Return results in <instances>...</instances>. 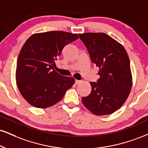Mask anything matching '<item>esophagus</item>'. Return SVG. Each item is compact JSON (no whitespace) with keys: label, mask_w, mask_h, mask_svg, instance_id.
Instances as JSON below:
<instances>
[{"label":"esophagus","mask_w":148,"mask_h":148,"mask_svg":"<svg viewBox=\"0 0 148 148\" xmlns=\"http://www.w3.org/2000/svg\"><path fill=\"white\" fill-rule=\"evenodd\" d=\"M81 81H79V80H75V83L76 84H79V83H81Z\"/></svg>","instance_id":"esophagus-1"}]
</instances>
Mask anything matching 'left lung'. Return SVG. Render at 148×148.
Segmentation results:
<instances>
[{
    "mask_svg": "<svg viewBox=\"0 0 148 148\" xmlns=\"http://www.w3.org/2000/svg\"><path fill=\"white\" fill-rule=\"evenodd\" d=\"M100 78L91 82L92 91L82 98L85 108L98 116L110 114L127 99L132 84L129 57L125 48L105 33L79 34Z\"/></svg>",
    "mask_w": 148,
    "mask_h": 148,
    "instance_id": "8db88e82",
    "label": "left lung"
}]
</instances>
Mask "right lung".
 <instances>
[{"instance_id":"obj_1","label":"right lung","mask_w":148,"mask_h":148,"mask_svg":"<svg viewBox=\"0 0 148 148\" xmlns=\"http://www.w3.org/2000/svg\"><path fill=\"white\" fill-rule=\"evenodd\" d=\"M78 38L76 34L51 31L35 34L25 42L17 59L16 79L21 95L32 106H54L74 84V78L54 70L55 60L65 45Z\"/></svg>"}]
</instances>
